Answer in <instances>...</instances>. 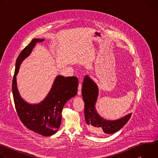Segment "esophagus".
<instances>
[{
    "label": "esophagus",
    "mask_w": 158,
    "mask_h": 158,
    "mask_svg": "<svg viewBox=\"0 0 158 158\" xmlns=\"http://www.w3.org/2000/svg\"><path fill=\"white\" fill-rule=\"evenodd\" d=\"M81 89H82V81H80L79 84V86H78V92H77V94L79 96L81 95Z\"/></svg>",
    "instance_id": "obj_1"
}]
</instances>
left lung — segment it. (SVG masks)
I'll return each instance as SVG.
<instances>
[{
    "instance_id": "left-lung-1",
    "label": "left lung",
    "mask_w": 158,
    "mask_h": 158,
    "mask_svg": "<svg viewBox=\"0 0 158 158\" xmlns=\"http://www.w3.org/2000/svg\"><path fill=\"white\" fill-rule=\"evenodd\" d=\"M99 95L97 84L88 75H85L82 85V96L85 103L84 116L87 129L93 134H113L120 130L131 116L129 113L116 120L102 118L96 108Z\"/></svg>"
}]
</instances>
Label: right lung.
Instances as JSON below:
<instances>
[{
	"label": "right lung",
	"instance_id": "1",
	"mask_svg": "<svg viewBox=\"0 0 158 158\" xmlns=\"http://www.w3.org/2000/svg\"><path fill=\"white\" fill-rule=\"evenodd\" d=\"M45 39H34L18 56L12 81V93L18 116L28 129L44 136L56 134L61 124V114L65 104L77 93L79 85L76 77H56L49 92L39 103L31 104L20 96L17 88V77L20 66L27 58L37 43Z\"/></svg>",
	"mask_w": 158,
	"mask_h": 158
}]
</instances>
